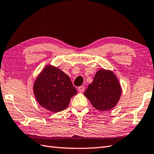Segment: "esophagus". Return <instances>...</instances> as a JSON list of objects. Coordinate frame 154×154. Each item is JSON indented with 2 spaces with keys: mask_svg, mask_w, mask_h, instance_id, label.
<instances>
[{
  "mask_svg": "<svg viewBox=\"0 0 154 154\" xmlns=\"http://www.w3.org/2000/svg\"><path fill=\"white\" fill-rule=\"evenodd\" d=\"M78 90L80 93H83L85 91V87L84 86H80L79 88H78Z\"/></svg>",
  "mask_w": 154,
  "mask_h": 154,
  "instance_id": "34e87169",
  "label": "esophagus"
}]
</instances>
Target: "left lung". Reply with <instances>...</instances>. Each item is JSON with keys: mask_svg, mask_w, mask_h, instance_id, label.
Listing matches in <instances>:
<instances>
[{"mask_svg": "<svg viewBox=\"0 0 154 154\" xmlns=\"http://www.w3.org/2000/svg\"><path fill=\"white\" fill-rule=\"evenodd\" d=\"M122 89L112 71L100 69L94 75L92 83L84 94L96 109L106 111L112 109L119 102Z\"/></svg>", "mask_w": 154, "mask_h": 154, "instance_id": "1", "label": "left lung"}]
</instances>
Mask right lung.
I'll use <instances>...</instances> for the list:
<instances>
[{
	"mask_svg": "<svg viewBox=\"0 0 154 154\" xmlns=\"http://www.w3.org/2000/svg\"><path fill=\"white\" fill-rule=\"evenodd\" d=\"M34 93L42 107L57 112L67 108L77 91L66 74L57 67L47 65L35 81Z\"/></svg>",
	"mask_w": 154,
	"mask_h": 154,
	"instance_id": "add662e5",
	"label": "right lung"
}]
</instances>
